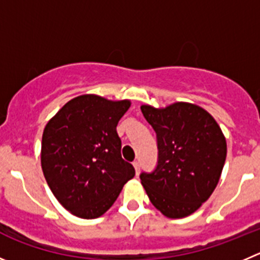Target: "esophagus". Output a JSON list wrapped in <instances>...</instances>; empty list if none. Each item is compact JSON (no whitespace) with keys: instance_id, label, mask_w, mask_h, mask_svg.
Returning a JSON list of instances; mask_svg holds the SVG:
<instances>
[{"instance_id":"1","label":"esophagus","mask_w":260,"mask_h":260,"mask_svg":"<svg viewBox=\"0 0 260 260\" xmlns=\"http://www.w3.org/2000/svg\"><path fill=\"white\" fill-rule=\"evenodd\" d=\"M133 165H134V169H135V172H137V175H139V172H140V163L138 162V160H135V162L133 163Z\"/></svg>"}]
</instances>
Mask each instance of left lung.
<instances>
[{
    "instance_id": "8db88e82",
    "label": "left lung",
    "mask_w": 260,
    "mask_h": 260,
    "mask_svg": "<svg viewBox=\"0 0 260 260\" xmlns=\"http://www.w3.org/2000/svg\"><path fill=\"white\" fill-rule=\"evenodd\" d=\"M140 108L155 132L158 148L157 167L140 174L142 185L166 217L190 216L208 200L221 177L227 154L221 127L191 103Z\"/></svg>"
}]
</instances>
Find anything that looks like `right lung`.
I'll return each instance as SVG.
<instances>
[{"mask_svg":"<svg viewBox=\"0 0 260 260\" xmlns=\"http://www.w3.org/2000/svg\"><path fill=\"white\" fill-rule=\"evenodd\" d=\"M130 101L84 94L69 101L44 127L41 163L56 199L76 217L108 211L135 170L121 157L116 132Z\"/></svg>","mask_w":260,"mask_h":260,"instance_id":"right-lung-1","label":"right lung"}]
</instances>
